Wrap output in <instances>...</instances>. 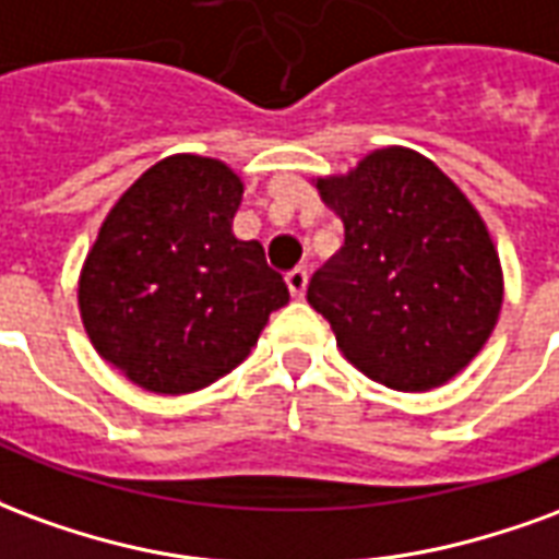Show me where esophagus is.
<instances>
[{
	"label": "esophagus",
	"mask_w": 559,
	"mask_h": 559,
	"mask_svg": "<svg viewBox=\"0 0 559 559\" xmlns=\"http://www.w3.org/2000/svg\"><path fill=\"white\" fill-rule=\"evenodd\" d=\"M307 283H309L307 267H295V271H288V274H285V285H288L292 297H304V292H307Z\"/></svg>",
	"instance_id": "obj_1"
}]
</instances>
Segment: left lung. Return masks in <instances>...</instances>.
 Returning <instances> with one entry per match:
<instances>
[{
    "mask_svg": "<svg viewBox=\"0 0 559 559\" xmlns=\"http://www.w3.org/2000/svg\"><path fill=\"white\" fill-rule=\"evenodd\" d=\"M345 243L307 288L309 307L364 374L423 393L486 345L503 304L500 259L467 195L417 151L381 148L321 178Z\"/></svg>",
    "mask_w": 559,
    "mask_h": 559,
    "instance_id": "obj_1",
    "label": "left lung"
}]
</instances>
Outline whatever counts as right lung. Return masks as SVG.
<instances>
[{
  "label": "right lung",
  "instance_id": "obj_1",
  "mask_svg": "<svg viewBox=\"0 0 559 559\" xmlns=\"http://www.w3.org/2000/svg\"><path fill=\"white\" fill-rule=\"evenodd\" d=\"M243 185L226 163L175 154L118 199L80 276L97 354L151 393H193L250 354L288 304L259 240L231 235Z\"/></svg>",
  "mask_w": 559,
  "mask_h": 559
}]
</instances>
